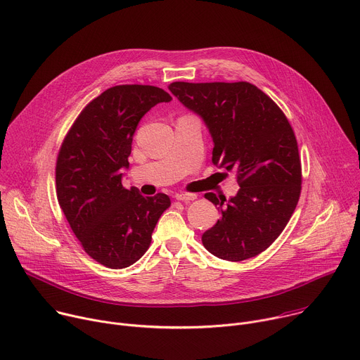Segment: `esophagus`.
Segmentation results:
<instances>
[{
	"label": "esophagus",
	"instance_id": "esophagus-1",
	"mask_svg": "<svg viewBox=\"0 0 360 360\" xmlns=\"http://www.w3.org/2000/svg\"><path fill=\"white\" fill-rule=\"evenodd\" d=\"M175 198L182 202H189V200H195L198 198V195L196 193H176Z\"/></svg>",
	"mask_w": 360,
	"mask_h": 360
}]
</instances>
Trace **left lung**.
I'll return each instance as SVG.
<instances>
[{
	"label": "left lung",
	"instance_id": "left-lung-1",
	"mask_svg": "<svg viewBox=\"0 0 360 360\" xmlns=\"http://www.w3.org/2000/svg\"><path fill=\"white\" fill-rule=\"evenodd\" d=\"M169 91L207 124L212 162L233 171L240 189L228 199L210 192L221 219L202 243L239 262L268 249L288 225L300 196L302 167L283 111L258 86L240 82H172Z\"/></svg>",
	"mask_w": 360,
	"mask_h": 360
}]
</instances>
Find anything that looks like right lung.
Returning <instances> with one entry per match:
<instances>
[{
	"instance_id": "1",
	"label": "right lung",
	"mask_w": 360,
	"mask_h": 360,
	"mask_svg": "<svg viewBox=\"0 0 360 360\" xmlns=\"http://www.w3.org/2000/svg\"><path fill=\"white\" fill-rule=\"evenodd\" d=\"M172 96L152 85H117L92 99L74 121L56 167L60 207L84 250L98 264L122 269L148 250L171 207L165 193L142 196L122 186L141 118Z\"/></svg>"
}]
</instances>
